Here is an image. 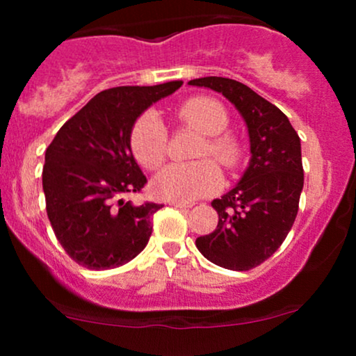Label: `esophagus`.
Segmentation results:
<instances>
[{"mask_svg": "<svg viewBox=\"0 0 356 356\" xmlns=\"http://www.w3.org/2000/svg\"><path fill=\"white\" fill-rule=\"evenodd\" d=\"M169 206H174V207H192V204L191 202H177V201H172V202H169Z\"/></svg>", "mask_w": 356, "mask_h": 356, "instance_id": "1", "label": "esophagus"}]
</instances>
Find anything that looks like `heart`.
I'll return each mask as SVG.
<instances>
[{
	"mask_svg": "<svg viewBox=\"0 0 356 356\" xmlns=\"http://www.w3.org/2000/svg\"><path fill=\"white\" fill-rule=\"evenodd\" d=\"M175 120L202 134L195 157H214L224 169H236L244 157V145L234 134L227 132L229 113L212 97H192L175 110ZM130 149L142 167L149 170L164 164L169 149V134L155 113L147 112L137 118L130 132ZM222 182L219 167L209 159L191 164H170L155 177L154 191L167 201L191 202L209 195Z\"/></svg>",
	"mask_w": 356,
	"mask_h": 356,
	"instance_id": "heart-1",
	"label": "heart"
}]
</instances>
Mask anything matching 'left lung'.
Segmentation results:
<instances>
[{
    "label": "left lung",
    "mask_w": 356,
    "mask_h": 356,
    "mask_svg": "<svg viewBox=\"0 0 356 356\" xmlns=\"http://www.w3.org/2000/svg\"><path fill=\"white\" fill-rule=\"evenodd\" d=\"M189 85L222 93L248 125L251 161L238 186L212 201L218 227L195 239L201 254L232 271L271 257L291 231L303 191L301 142L288 117L241 81L204 76Z\"/></svg>",
    "instance_id": "1"
}]
</instances>
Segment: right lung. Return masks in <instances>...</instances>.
<instances>
[{
  "mask_svg": "<svg viewBox=\"0 0 356 356\" xmlns=\"http://www.w3.org/2000/svg\"><path fill=\"white\" fill-rule=\"evenodd\" d=\"M181 85L104 90L65 122L48 145L47 214L56 239L80 266H122L149 243L152 216L164 204L124 201L147 182L130 149V132L145 108Z\"/></svg>",
  "mask_w": 356,
  "mask_h": 356,
  "instance_id": "1",
  "label": "right lung"
}]
</instances>
